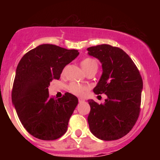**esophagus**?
I'll use <instances>...</instances> for the list:
<instances>
[{
    "mask_svg": "<svg viewBox=\"0 0 160 160\" xmlns=\"http://www.w3.org/2000/svg\"><path fill=\"white\" fill-rule=\"evenodd\" d=\"M78 101H79V103H82V102H83L85 100H84V99H82V98H79Z\"/></svg>",
    "mask_w": 160,
    "mask_h": 160,
    "instance_id": "obj_1",
    "label": "esophagus"
}]
</instances>
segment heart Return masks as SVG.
<instances>
[{"instance_id": "b5f03b06", "label": "heart", "mask_w": 160, "mask_h": 160, "mask_svg": "<svg viewBox=\"0 0 160 160\" xmlns=\"http://www.w3.org/2000/svg\"><path fill=\"white\" fill-rule=\"evenodd\" d=\"M80 65H81L82 70L86 72V74L89 71H97V70H98V64H97L96 61L91 58H86L82 59L80 62ZM68 89L69 91L74 95H78V96H82L85 94L88 88L86 86H82L78 83L72 82L69 85Z\"/></svg>"}]
</instances>
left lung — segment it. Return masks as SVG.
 I'll use <instances>...</instances> for the list:
<instances>
[{
  "mask_svg": "<svg viewBox=\"0 0 160 160\" xmlns=\"http://www.w3.org/2000/svg\"><path fill=\"white\" fill-rule=\"evenodd\" d=\"M88 54L102 63V74L95 94L108 96L104 104L88 100L91 132L103 141L121 138L131 131L140 113L143 81L132 58L118 47L102 44L87 48Z\"/></svg>",
  "mask_w": 160,
  "mask_h": 160,
  "instance_id": "8db88e82",
  "label": "left lung"
}]
</instances>
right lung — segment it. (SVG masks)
<instances>
[{"label": "right lung", "mask_w": 160, "mask_h": 160, "mask_svg": "<svg viewBox=\"0 0 160 160\" xmlns=\"http://www.w3.org/2000/svg\"><path fill=\"white\" fill-rule=\"evenodd\" d=\"M78 55L77 49L42 44L24 55L18 64L12 102L24 128L37 138L56 140L67 131L78 98L69 92L50 98L48 87Z\"/></svg>", "instance_id": "right-lung-1"}]
</instances>
